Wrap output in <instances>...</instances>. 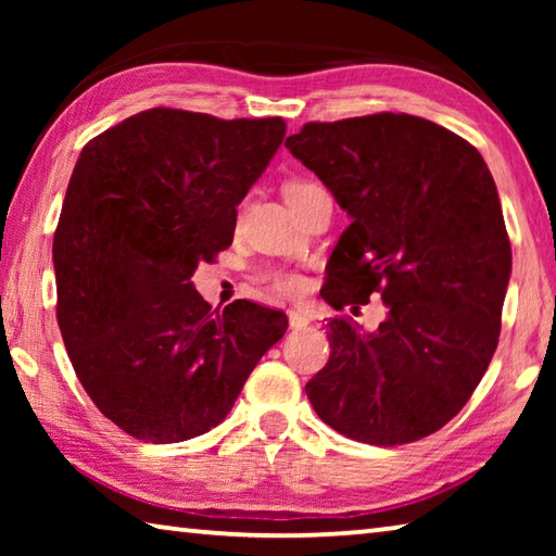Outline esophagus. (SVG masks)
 I'll return each mask as SVG.
<instances>
[{
  "label": "esophagus",
  "mask_w": 556,
  "mask_h": 556,
  "mask_svg": "<svg viewBox=\"0 0 556 556\" xmlns=\"http://www.w3.org/2000/svg\"><path fill=\"white\" fill-rule=\"evenodd\" d=\"M287 316H289V326H291V328H304V326H308V316H306L304 312H299V308H289Z\"/></svg>",
  "instance_id": "obj_1"
}]
</instances>
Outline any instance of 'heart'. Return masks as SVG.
<instances>
[{"label": "heart", "instance_id": "obj_1", "mask_svg": "<svg viewBox=\"0 0 556 556\" xmlns=\"http://www.w3.org/2000/svg\"><path fill=\"white\" fill-rule=\"evenodd\" d=\"M318 188L321 186L314 181L296 178V181L285 184V199L291 205L301 199H306V195H312L314 191H318ZM265 281H267L271 294H277V296H294L301 289H304V279H301L296 271H289V269H267Z\"/></svg>", "mask_w": 556, "mask_h": 556}]
</instances>
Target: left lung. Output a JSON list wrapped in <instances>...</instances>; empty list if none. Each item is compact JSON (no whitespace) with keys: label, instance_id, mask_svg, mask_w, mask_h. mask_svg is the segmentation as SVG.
I'll use <instances>...</instances> for the list:
<instances>
[{"label":"left lung","instance_id":"1","mask_svg":"<svg viewBox=\"0 0 556 556\" xmlns=\"http://www.w3.org/2000/svg\"><path fill=\"white\" fill-rule=\"evenodd\" d=\"M287 149L351 215L321 296L353 314L370 296L384 304L375 331L328 321L331 357L306 382L308 400L328 427L363 444L434 434L491 365L513 269L483 156L404 112L308 122Z\"/></svg>","mask_w":556,"mask_h":556}]
</instances>
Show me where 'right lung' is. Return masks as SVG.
Here are the masks:
<instances>
[{
  "label": "right lung",
  "instance_id": "obj_1",
  "mask_svg": "<svg viewBox=\"0 0 556 556\" xmlns=\"http://www.w3.org/2000/svg\"><path fill=\"white\" fill-rule=\"evenodd\" d=\"M287 135L281 117L152 108L83 147L53 235L65 351L129 437L176 444L218 427L287 316L211 312L199 262L230 248L238 205Z\"/></svg>",
  "mask_w": 556,
  "mask_h": 556
}]
</instances>
